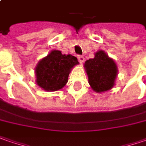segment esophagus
I'll return each instance as SVG.
<instances>
[{"label":"esophagus","instance_id":"34e87169","mask_svg":"<svg viewBox=\"0 0 146 146\" xmlns=\"http://www.w3.org/2000/svg\"><path fill=\"white\" fill-rule=\"evenodd\" d=\"M78 60H79V62L81 64H82L83 62H84V60H85V58H84V56H78Z\"/></svg>","mask_w":146,"mask_h":146}]
</instances>
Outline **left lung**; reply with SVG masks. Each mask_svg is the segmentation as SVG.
<instances>
[{
    "mask_svg": "<svg viewBox=\"0 0 146 146\" xmlns=\"http://www.w3.org/2000/svg\"><path fill=\"white\" fill-rule=\"evenodd\" d=\"M84 67L87 73L89 84L97 93L109 90L115 86L118 73L117 65L102 50L94 54L93 59L85 62Z\"/></svg>",
    "mask_w": 146,
    "mask_h": 146,
    "instance_id": "left-lung-1",
    "label": "left lung"
}]
</instances>
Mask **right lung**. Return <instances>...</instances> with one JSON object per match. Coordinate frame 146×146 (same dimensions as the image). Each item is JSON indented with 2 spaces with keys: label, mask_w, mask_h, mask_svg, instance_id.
I'll use <instances>...</instances> for the list:
<instances>
[{
  "label": "right lung",
  "mask_w": 146,
  "mask_h": 146,
  "mask_svg": "<svg viewBox=\"0 0 146 146\" xmlns=\"http://www.w3.org/2000/svg\"><path fill=\"white\" fill-rule=\"evenodd\" d=\"M78 63L72 55H63L60 51L53 50L43 58L35 67L36 83L46 91H56L68 82L71 69Z\"/></svg>",
  "instance_id": "obj_1"
}]
</instances>
